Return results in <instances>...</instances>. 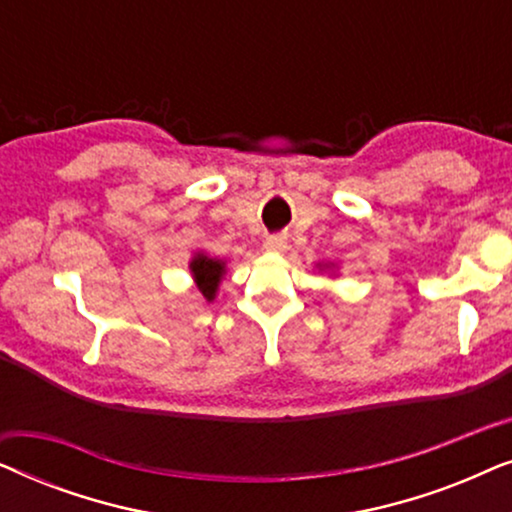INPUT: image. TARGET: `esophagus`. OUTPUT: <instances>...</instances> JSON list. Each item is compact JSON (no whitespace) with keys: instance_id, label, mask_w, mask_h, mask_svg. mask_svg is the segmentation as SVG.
<instances>
[{"instance_id":"obj_1","label":"esophagus","mask_w":512,"mask_h":512,"mask_svg":"<svg viewBox=\"0 0 512 512\" xmlns=\"http://www.w3.org/2000/svg\"><path fill=\"white\" fill-rule=\"evenodd\" d=\"M263 247H265V251H270V254H279V251L286 249V237H282V235L265 237Z\"/></svg>"}]
</instances>
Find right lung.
Returning a JSON list of instances; mask_svg holds the SVG:
<instances>
[{"label":"right lung","mask_w":512,"mask_h":512,"mask_svg":"<svg viewBox=\"0 0 512 512\" xmlns=\"http://www.w3.org/2000/svg\"><path fill=\"white\" fill-rule=\"evenodd\" d=\"M191 272H193V279L195 284H198V289L202 296L207 300H214L216 298V291H219V284L223 275H226V263L223 261H216V258H209L207 254H195L193 261H191Z\"/></svg>","instance_id":"right-lung-1"}]
</instances>
